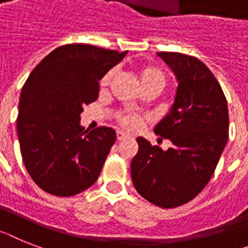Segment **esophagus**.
<instances>
[{"label":"esophagus","mask_w":248,"mask_h":248,"mask_svg":"<svg viewBox=\"0 0 248 248\" xmlns=\"http://www.w3.org/2000/svg\"><path fill=\"white\" fill-rule=\"evenodd\" d=\"M116 136H117L118 141H122V140H124V139H127V135L124 134V132H121V131H117Z\"/></svg>","instance_id":"34e87169"}]
</instances>
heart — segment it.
Segmentation results:
<instances>
[{
	"label": "heart",
	"instance_id": "b5f03b06",
	"mask_svg": "<svg viewBox=\"0 0 248 248\" xmlns=\"http://www.w3.org/2000/svg\"><path fill=\"white\" fill-rule=\"evenodd\" d=\"M112 77H113V70H109L101 79V87L105 88L109 84ZM137 77L140 80L141 85L149 87V85H157L163 88L165 84V74L160 68L154 65H142L137 68ZM143 118L136 113H122L118 116V122L124 128L128 131H135L140 127L142 124Z\"/></svg>",
	"mask_w": 248,
	"mask_h": 248
}]
</instances>
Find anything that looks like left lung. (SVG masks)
<instances>
[{
	"instance_id": "left-lung-1",
	"label": "left lung",
	"mask_w": 248,
	"mask_h": 248,
	"mask_svg": "<svg viewBox=\"0 0 248 248\" xmlns=\"http://www.w3.org/2000/svg\"><path fill=\"white\" fill-rule=\"evenodd\" d=\"M171 68L178 88L169 113L154 132L169 139L164 151L137 137L131 178L141 197L161 208L188 203L213 175L228 140V106L219 83L204 63L180 53H157Z\"/></svg>"
}]
</instances>
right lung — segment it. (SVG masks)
<instances>
[{
    "label": "right lung",
    "instance_id": "add662e5",
    "mask_svg": "<svg viewBox=\"0 0 248 248\" xmlns=\"http://www.w3.org/2000/svg\"><path fill=\"white\" fill-rule=\"evenodd\" d=\"M126 54L68 44L44 58L25 82L18 142L26 170L44 191L72 197L98 179L116 132L109 127L84 130L80 113L98 98L99 80Z\"/></svg>",
    "mask_w": 248,
    "mask_h": 248
}]
</instances>
